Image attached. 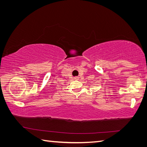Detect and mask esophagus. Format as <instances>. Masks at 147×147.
I'll return each mask as SVG.
<instances>
[{
  "mask_svg": "<svg viewBox=\"0 0 147 147\" xmlns=\"http://www.w3.org/2000/svg\"><path fill=\"white\" fill-rule=\"evenodd\" d=\"M74 78H75V80H78V77H75Z\"/></svg>",
  "mask_w": 147,
  "mask_h": 147,
  "instance_id": "esophagus-1",
  "label": "esophagus"
}]
</instances>
